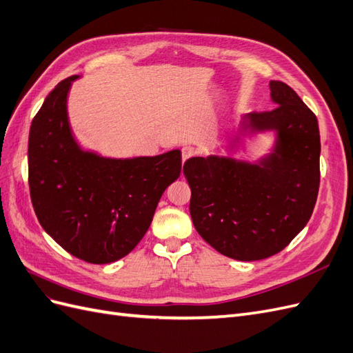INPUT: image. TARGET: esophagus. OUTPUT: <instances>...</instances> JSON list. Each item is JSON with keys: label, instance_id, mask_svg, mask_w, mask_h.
<instances>
[{"label": "esophagus", "instance_id": "1", "mask_svg": "<svg viewBox=\"0 0 353 353\" xmlns=\"http://www.w3.org/2000/svg\"><path fill=\"white\" fill-rule=\"evenodd\" d=\"M181 154H183V163H185L188 159H191V157H194L196 154H197V152L194 150L193 147H190V145H187V147H183V150H181Z\"/></svg>", "mask_w": 353, "mask_h": 353}]
</instances>
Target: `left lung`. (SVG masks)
Returning <instances> with one entry per match:
<instances>
[{
    "label": "left lung",
    "instance_id": "1",
    "mask_svg": "<svg viewBox=\"0 0 353 353\" xmlns=\"http://www.w3.org/2000/svg\"><path fill=\"white\" fill-rule=\"evenodd\" d=\"M270 88L276 108L244 114L241 132L276 131L271 154L259 163L222 156L191 157L184 163L197 232L237 261L281 252L307 223L318 196L316 116L287 83L271 81Z\"/></svg>",
    "mask_w": 353,
    "mask_h": 353
}]
</instances>
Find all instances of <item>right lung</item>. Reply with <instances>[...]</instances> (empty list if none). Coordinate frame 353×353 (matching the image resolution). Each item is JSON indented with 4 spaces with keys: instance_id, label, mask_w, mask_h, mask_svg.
<instances>
[{
    "instance_id": "right-lung-1",
    "label": "right lung",
    "mask_w": 353,
    "mask_h": 353,
    "mask_svg": "<svg viewBox=\"0 0 353 353\" xmlns=\"http://www.w3.org/2000/svg\"><path fill=\"white\" fill-rule=\"evenodd\" d=\"M77 78L61 81L32 121L30 200L41 227L66 252L90 263H110L144 237L163 191L181 174V152L134 159L83 152L66 108Z\"/></svg>"
}]
</instances>
